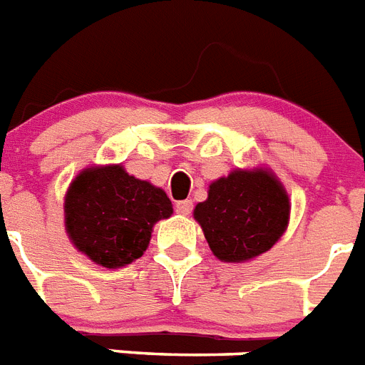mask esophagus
<instances>
[{
  "label": "esophagus",
  "instance_id": "esophagus-1",
  "mask_svg": "<svg viewBox=\"0 0 365 365\" xmlns=\"http://www.w3.org/2000/svg\"><path fill=\"white\" fill-rule=\"evenodd\" d=\"M192 207H194V205H192V201H190V199H185V201H179V203L175 205V208H177V212L179 214H190L192 212Z\"/></svg>",
  "mask_w": 365,
  "mask_h": 365
}]
</instances>
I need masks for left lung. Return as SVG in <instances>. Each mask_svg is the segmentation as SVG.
<instances>
[{
  "instance_id": "left-lung-1",
  "label": "left lung",
  "mask_w": 365,
  "mask_h": 365,
  "mask_svg": "<svg viewBox=\"0 0 365 365\" xmlns=\"http://www.w3.org/2000/svg\"><path fill=\"white\" fill-rule=\"evenodd\" d=\"M208 247L223 262H245L266 253L284 235L289 199L269 170H235L208 186L194 208Z\"/></svg>"
}]
</instances>
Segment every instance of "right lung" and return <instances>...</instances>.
<instances>
[{"label": "right lung", "mask_w": 365, "mask_h": 365, "mask_svg": "<svg viewBox=\"0 0 365 365\" xmlns=\"http://www.w3.org/2000/svg\"><path fill=\"white\" fill-rule=\"evenodd\" d=\"M171 214L173 207L164 190L129 175L120 164L83 170L64 199L71 244L108 269L142 257L153 225Z\"/></svg>", "instance_id": "add662e5"}]
</instances>
